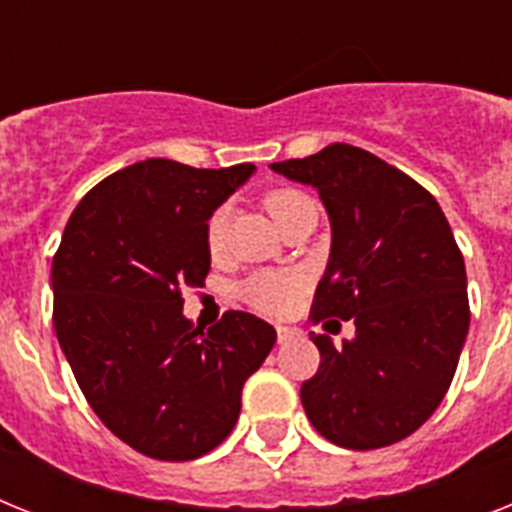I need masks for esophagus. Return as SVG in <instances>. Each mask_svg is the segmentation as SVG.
Instances as JSON below:
<instances>
[{"mask_svg": "<svg viewBox=\"0 0 512 512\" xmlns=\"http://www.w3.org/2000/svg\"><path fill=\"white\" fill-rule=\"evenodd\" d=\"M293 337H298V329L295 327H277V340L280 342H287V340H293Z\"/></svg>", "mask_w": 512, "mask_h": 512, "instance_id": "obj_1", "label": "esophagus"}]
</instances>
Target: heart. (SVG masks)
I'll list each match as a JSON object with an SVG mask.
<instances>
[{"instance_id":"b5f03b06","label":"heart","mask_w":512,"mask_h":512,"mask_svg":"<svg viewBox=\"0 0 512 512\" xmlns=\"http://www.w3.org/2000/svg\"><path fill=\"white\" fill-rule=\"evenodd\" d=\"M306 193L295 188H274L264 196L266 211L272 214L274 222H280L287 211L306 201ZM227 243V209L219 206L206 219V246L211 253H219ZM306 287V277L295 269H269V272H256L240 282V301L269 316H282L295 306L298 295Z\"/></svg>"}]
</instances>
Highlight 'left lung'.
<instances>
[{"label": "left lung", "instance_id": "obj_1", "mask_svg": "<svg viewBox=\"0 0 512 512\" xmlns=\"http://www.w3.org/2000/svg\"><path fill=\"white\" fill-rule=\"evenodd\" d=\"M272 170L314 185L332 222L311 322L356 324L342 348L311 332L322 361L301 387L308 421L348 450L395 445L437 411L468 335L466 264L453 230L424 185L350 143Z\"/></svg>", "mask_w": 512, "mask_h": 512}]
</instances>
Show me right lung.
Returning a JSON list of instances; mask_svg holds the SVG:
<instances>
[{
  "instance_id": "add662e5",
  "label": "right lung",
  "mask_w": 512,
  "mask_h": 512,
  "mask_svg": "<svg viewBox=\"0 0 512 512\" xmlns=\"http://www.w3.org/2000/svg\"><path fill=\"white\" fill-rule=\"evenodd\" d=\"M253 170L146 159L67 219L52 259L57 340L101 424L141 455L193 460L222 445L277 340L246 311L206 332L183 316V290L204 287L211 266L206 219Z\"/></svg>"
}]
</instances>
